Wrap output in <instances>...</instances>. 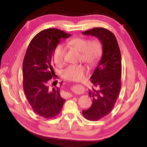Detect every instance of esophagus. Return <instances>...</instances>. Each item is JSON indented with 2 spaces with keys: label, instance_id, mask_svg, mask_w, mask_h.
I'll list each match as a JSON object with an SVG mask.
<instances>
[{
  "label": "esophagus",
  "instance_id": "obj_1",
  "mask_svg": "<svg viewBox=\"0 0 147 147\" xmlns=\"http://www.w3.org/2000/svg\"><path fill=\"white\" fill-rule=\"evenodd\" d=\"M69 96H72V95L71 94V93H69Z\"/></svg>",
  "mask_w": 147,
  "mask_h": 147
}]
</instances>
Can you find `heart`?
<instances>
[{"label": "heart", "mask_w": 147, "mask_h": 147, "mask_svg": "<svg viewBox=\"0 0 147 147\" xmlns=\"http://www.w3.org/2000/svg\"><path fill=\"white\" fill-rule=\"evenodd\" d=\"M66 47L80 52V60L89 65H95L102 54V45L98 40H90L83 37H75L66 43ZM65 51L62 45L55 49L52 58L58 66L64 64ZM87 69L83 65H71L62 72V76L65 80L80 82L85 79Z\"/></svg>", "instance_id": "1"}]
</instances>
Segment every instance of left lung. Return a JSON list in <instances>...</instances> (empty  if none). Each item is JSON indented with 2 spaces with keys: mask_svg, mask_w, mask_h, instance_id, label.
<instances>
[{
  "mask_svg": "<svg viewBox=\"0 0 147 147\" xmlns=\"http://www.w3.org/2000/svg\"><path fill=\"white\" fill-rule=\"evenodd\" d=\"M97 38L102 44L100 61L90 78L93 84L88 95L92 104L82 113L86 119L96 121L112 111L121 88V55L117 39L110 31L104 28L82 32Z\"/></svg>",
  "mask_w": 147,
  "mask_h": 147,
  "instance_id": "obj_1",
  "label": "left lung"
}]
</instances>
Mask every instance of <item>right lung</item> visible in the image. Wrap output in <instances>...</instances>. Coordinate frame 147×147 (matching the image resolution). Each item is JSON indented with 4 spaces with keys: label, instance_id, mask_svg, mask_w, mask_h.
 <instances>
[{
    "label": "right lung",
    "instance_id": "add662e5",
    "mask_svg": "<svg viewBox=\"0 0 147 147\" xmlns=\"http://www.w3.org/2000/svg\"><path fill=\"white\" fill-rule=\"evenodd\" d=\"M70 34L55 28L42 30L30 42L23 64V85L26 98L33 111L46 119L60 113L65 100L60 95V88L51 89L49 81L55 73L52 54L62 38ZM60 87L62 85L61 82Z\"/></svg>",
    "mask_w": 147,
    "mask_h": 147
}]
</instances>
